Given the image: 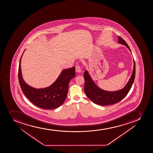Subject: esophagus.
<instances>
[{
  "instance_id": "esophagus-1",
  "label": "esophagus",
  "mask_w": 153,
  "mask_h": 153,
  "mask_svg": "<svg viewBox=\"0 0 153 153\" xmlns=\"http://www.w3.org/2000/svg\"><path fill=\"white\" fill-rule=\"evenodd\" d=\"M76 72L77 73L81 72V69L80 66H77L76 67Z\"/></svg>"
}]
</instances>
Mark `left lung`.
Segmentation results:
<instances>
[{
  "label": "left lung",
  "mask_w": 153,
  "mask_h": 153,
  "mask_svg": "<svg viewBox=\"0 0 153 153\" xmlns=\"http://www.w3.org/2000/svg\"><path fill=\"white\" fill-rule=\"evenodd\" d=\"M118 43L126 46L131 52L128 45L121 37L118 36ZM133 62V71L129 81L124 88L117 91H106L99 88L93 80L88 71L86 70L84 73V78L85 79L84 91L88 98L96 104L101 106L114 104L122 100L129 93L134 81L136 66L134 59Z\"/></svg>",
  "instance_id": "obj_1"
}]
</instances>
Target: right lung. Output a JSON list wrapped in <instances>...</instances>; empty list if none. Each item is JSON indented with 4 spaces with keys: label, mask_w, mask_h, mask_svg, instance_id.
Returning a JSON list of instances; mask_svg holds the SVG:
<instances>
[{
    "label": "right lung",
    "mask_w": 153,
    "mask_h": 153,
    "mask_svg": "<svg viewBox=\"0 0 153 153\" xmlns=\"http://www.w3.org/2000/svg\"><path fill=\"white\" fill-rule=\"evenodd\" d=\"M23 53L19 64L18 79L24 95L34 105L42 109H56L61 106L68 94L69 81L75 77V67L63 70L55 81L49 87L39 89L33 88L23 79L21 61Z\"/></svg>",
    "instance_id": "1"
}]
</instances>
